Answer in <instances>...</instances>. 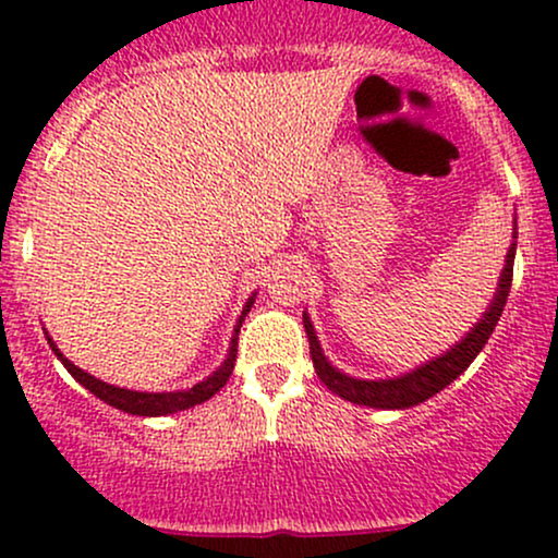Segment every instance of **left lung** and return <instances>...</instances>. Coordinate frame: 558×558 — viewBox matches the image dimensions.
Here are the masks:
<instances>
[{"label": "left lung", "mask_w": 558, "mask_h": 558, "mask_svg": "<svg viewBox=\"0 0 558 558\" xmlns=\"http://www.w3.org/2000/svg\"><path fill=\"white\" fill-rule=\"evenodd\" d=\"M514 252H517V243H511L509 254H506V265L501 270V280H498L496 296H493L488 312H485L483 319H480L475 328L466 332L457 345H451L446 354L435 356V360L425 362L422 367L412 369V373L407 375L388 377V380H360V377H349L345 373H341V369H336L328 360H325L323 349H319V341H317V332L312 328V319L310 315H304V330H306V338H310V354H312V362H315L317 377L332 390V393L341 396V399L351 403H362V407H373V409H409V407H417L422 401H427L435 393H440V390L451 386V383L457 380L466 367H470L472 360L483 351V345L488 343L493 328L498 325V317H501L506 299H509L511 275H514Z\"/></svg>", "instance_id": "8db88e82"}]
</instances>
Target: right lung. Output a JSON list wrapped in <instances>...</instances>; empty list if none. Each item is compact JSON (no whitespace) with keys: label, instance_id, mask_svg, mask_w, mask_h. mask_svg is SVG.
Here are the masks:
<instances>
[{"label":"right lung","instance_id":"1","mask_svg":"<svg viewBox=\"0 0 558 558\" xmlns=\"http://www.w3.org/2000/svg\"><path fill=\"white\" fill-rule=\"evenodd\" d=\"M254 296H257V293H254ZM254 296L246 301V306H243V312H241V317H239V323H235L226 362H222L213 375L204 377L202 383H196V386H191V388H185V390H170V393H141V390H128V388L110 386V383L99 380V377L83 373L81 367H75V364L70 362L68 356H62V351L57 349L54 341L49 336H47V341H49V345H52L57 360L65 364L68 373L73 375L83 388L92 390L96 399L110 403V407L120 409V412L136 414V417H165V414L183 412V409H191V407H196V403H204L207 399H213L217 390L226 386L228 377L233 375L235 354H239V330H241V323H243V317L248 315V310H252Z\"/></svg>","mask_w":558,"mask_h":558}]
</instances>
